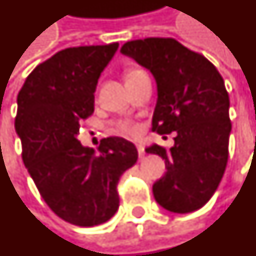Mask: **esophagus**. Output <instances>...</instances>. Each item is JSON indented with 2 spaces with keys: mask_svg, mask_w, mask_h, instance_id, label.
Instances as JSON below:
<instances>
[{
  "mask_svg": "<svg viewBox=\"0 0 256 256\" xmlns=\"http://www.w3.org/2000/svg\"><path fill=\"white\" fill-rule=\"evenodd\" d=\"M137 151H138V156H140V159H142L146 156V150H144V146H137Z\"/></svg>",
  "mask_w": 256,
  "mask_h": 256,
  "instance_id": "34e87169",
  "label": "esophagus"
}]
</instances>
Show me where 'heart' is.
Masks as SVG:
<instances>
[{
    "label": "heart",
    "mask_w": 256,
    "mask_h": 256,
    "mask_svg": "<svg viewBox=\"0 0 256 256\" xmlns=\"http://www.w3.org/2000/svg\"><path fill=\"white\" fill-rule=\"evenodd\" d=\"M140 73H142V70H138V69H128L124 78H134V76H137V74H140ZM119 130H120L123 134H128V136H137V134L140 133V126H138L137 123L126 122L123 123V124H120Z\"/></svg>",
    "instance_id": "obj_1"
}]
</instances>
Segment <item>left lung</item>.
Instances as JSON below:
<instances>
[{
  "label": "left lung",
  "instance_id": "left-lung-1",
  "mask_svg": "<svg viewBox=\"0 0 256 256\" xmlns=\"http://www.w3.org/2000/svg\"><path fill=\"white\" fill-rule=\"evenodd\" d=\"M120 52L155 78L158 98L152 132H176L169 150L158 144L146 148L165 159L166 173L152 186L156 202L174 214L202 208L228 165L232 123L223 78L204 55L174 38L128 41Z\"/></svg>",
  "mask_w": 256,
  "mask_h": 256
}]
</instances>
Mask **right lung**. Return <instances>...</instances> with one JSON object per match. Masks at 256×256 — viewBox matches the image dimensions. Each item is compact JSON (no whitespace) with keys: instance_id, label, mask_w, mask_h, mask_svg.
Instances as JSON below:
<instances>
[{"instance_id":"add662e5","label":"right lung","mask_w":256,"mask_h":256,"mask_svg":"<svg viewBox=\"0 0 256 256\" xmlns=\"http://www.w3.org/2000/svg\"><path fill=\"white\" fill-rule=\"evenodd\" d=\"M118 47L62 50L37 66L18 94L15 128L24 166L54 214L82 228L115 215L119 178L138 158L122 137L102 138L98 152L78 140L80 123L94 112L98 78Z\"/></svg>"}]
</instances>
